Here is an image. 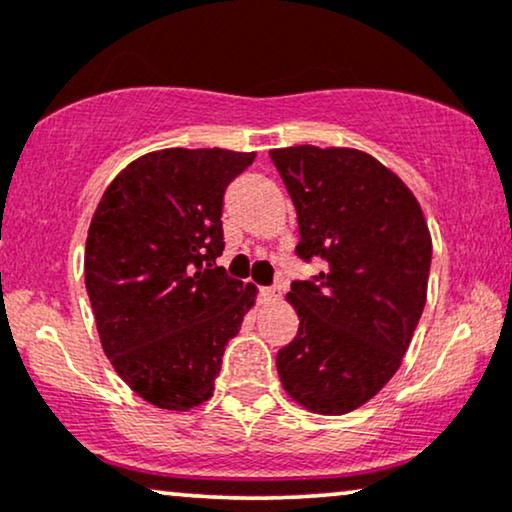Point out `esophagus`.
Instances as JSON below:
<instances>
[{"label":"esophagus","mask_w":512,"mask_h":512,"mask_svg":"<svg viewBox=\"0 0 512 512\" xmlns=\"http://www.w3.org/2000/svg\"><path fill=\"white\" fill-rule=\"evenodd\" d=\"M258 298H261L263 303H270V301H275V298H277V291L270 289V287H258Z\"/></svg>","instance_id":"obj_1"}]
</instances>
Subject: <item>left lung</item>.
I'll return each instance as SVG.
<instances>
[{"label":"left lung","mask_w":512,"mask_h":512,"mask_svg":"<svg viewBox=\"0 0 512 512\" xmlns=\"http://www.w3.org/2000/svg\"><path fill=\"white\" fill-rule=\"evenodd\" d=\"M298 216L296 254L322 258L313 280L291 282L298 334L277 353L291 400L348 414L400 369L423 305L433 242L411 190L353 148L270 150Z\"/></svg>","instance_id":"left-lung-1"}]
</instances>
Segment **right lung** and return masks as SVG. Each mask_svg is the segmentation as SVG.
Segmentation results:
<instances>
[{
  "instance_id": "obj_1",
  "label": "right lung",
  "mask_w": 512,
  "mask_h": 512,
  "mask_svg": "<svg viewBox=\"0 0 512 512\" xmlns=\"http://www.w3.org/2000/svg\"><path fill=\"white\" fill-rule=\"evenodd\" d=\"M254 152L167 148L138 157L103 192L84 282L119 378L159 409L207 402L225 345L256 301L218 268L225 188Z\"/></svg>"
}]
</instances>
